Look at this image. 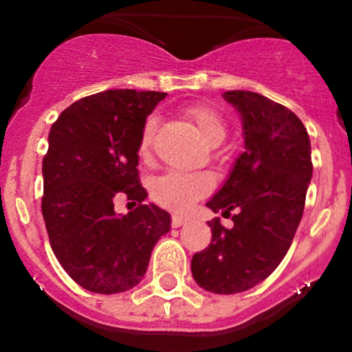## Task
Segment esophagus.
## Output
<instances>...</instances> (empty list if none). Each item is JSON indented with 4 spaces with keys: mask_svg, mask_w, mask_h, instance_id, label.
I'll return each mask as SVG.
<instances>
[{
    "mask_svg": "<svg viewBox=\"0 0 352 352\" xmlns=\"http://www.w3.org/2000/svg\"><path fill=\"white\" fill-rule=\"evenodd\" d=\"M186 223H187V219L184 218V216H179V214L172 216V226H173V228H179V226L186 225Z\"/></svg>",
    "mask_w": 352,
    "mask_h": 352,
    "instance_id": "esophagus-1",
    "label": "esophagus"
}]
</instances>
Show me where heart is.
I'll use <instances>...</instances> for the list:
<instances>
[{"instance_id":"obj_1","label":"heart","mask_w":352,"mask_h":352,"mask_svg":"<svg viewBox=\"0 0 352 352\" xmlns=\"http://www.w3.org/2000/svg\"><path fill=\"white\" fill-rule=\"evenodd\" d=\"M187 120L197 129L199 136L209 144L218 146L226 136V126L223 117L209 105L194 104L186 110ZM156 133V119L146 120L140 140V156L150 158ZM212 177L204 172H166L151 184V196L156 204L170 211H187L194 202L208 196L212 190Z\"/></svg>"}]
</instances>
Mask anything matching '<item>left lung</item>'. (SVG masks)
Here are the masks:
<instances>
[{
	"label": "left lung",
	"instance_id": "1",
	"mask_svg": "<svg viewBox=\"0 0 352 352\" xmlns=\"http://www.w3.org/2000/svg\"><path fill=\"white\" fill-rule=\"evenodd\" d=\"M242 117L245 151L221 189L206 202L212 212L232 217L225 228L209 221L212 239L194 254L190 271L206 291L235 294L264 281L281 264L305 209L311 180V146L303 122L261 94H223Z\"/></svg>",
	"mask_w": 352,
	"mask_h": 352
}]
</instances>
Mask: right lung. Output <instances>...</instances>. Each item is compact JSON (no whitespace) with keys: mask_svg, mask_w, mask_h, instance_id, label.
<instances>
[{"mask_svg":"<svg viewBox=\"0 0 352 352\" xmlns=\"http://www.w3.org/2000/svg\"><path fill=\"white\" fill-rule=\"evenodd\" d=\"M162 91L107 90L63 110L42 162V216L59 264L91 293L131 289L146 274L151 250L170 232V214L143 204L140 140ZM119 197L140 201L119 217Z\"/></svg>","mask_w":352,"mask_h":352,"instance_id":"add662e5","label":"right lung"}]
</instances>
